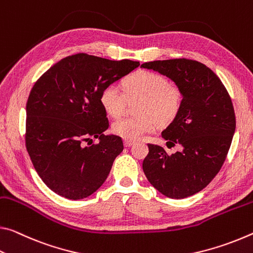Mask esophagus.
I'll return each instance as SVG.
<instances>
[{
    "label": "esophagus",
    "mask_w": 253,
    "mask_h": 253,
    "mask_svg": "<svg viewBox=\"0 0 253 253\" xmlns=\"http://www.w3.org/2000/svg\"><path fill=\"white\" fill-rule=\"evenodd\" d=\"M133 143H134V141H131V140H124V147H126V148L131 147Z\"/></svg>",
    "instance_id": "34e87169"
}]
</instances>
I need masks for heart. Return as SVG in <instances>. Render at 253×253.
I'll return each mask as SVG.
<instances>
[{"label":"heart","mask_w":253,"mask_h":253,"mask_svg":"<svg viewBox=\"0 0 253 253\" xmlns=\"http://www.w3.org/2000/svg\"><path fill=\"white\" fill-rule=\"evenodd\" d=\"M123 88L126 98L117 86H105L99 102L107 114L118 118L123 113L126 98H140L136 106L139 115L120 119L112 124L113 133L126 140L136 141L154 131L157 123H170L180 110L183 96L179 87L158 73L139 70L124 80Z\"/></svg>","instance_id":"1"}]
</instances>
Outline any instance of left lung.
Listing matches in <instances>:
<instances>
[{"label": "left lung", "mask_w": 253, "mask_h": 253, "mask_svg": "<svg viewBox=\"0 0 253 253\" xmlns=\"http://www.w3.org/2000/svg\"><path fill=\"white\" fill-rule=\"evenodd\" d=\"M141 68L168 77L183 96L177 117L161 132L167 144L183 150L169 156L163 147L148 144L143 172L165 196H192L217 175L229 152L235 131L231 97L216 74L196 60H156Z\"/></svg>", "instance_id": "8db88e82"}]
</instances>
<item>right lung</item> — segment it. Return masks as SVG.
I'll return each mask as SVG.
<instances>
[{
  "label": "right lung",
  "instance_id": "add662e5",
  "mask_svg": "<svg viewBox=\"0 0 253 253\" xmlns=\"http://www.w3.org/2000/svg\"><path fill=\"white\" fill-rule=\"evenodd\" d=\"M139 65L77 53L51 66L33 85L27 102L26 146L52 192L77 201L104 183L123 142L104 134L109 120L99 95ZM92 137L99 143L85 147L82 142Z\"/></svg>",
  "mask_w": 253,
  "mask_h": 253
}]
</instances>
